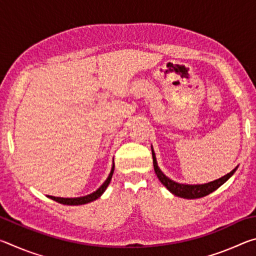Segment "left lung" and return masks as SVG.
I'll list each match as a JSON object with an SVG mask.
<instances>
[{
  "label": "left lung",
  "instance_id": "1",
  "mask_svg": "<svg viewBox=\"0 0 256 256\" xmlns=\"http://www.w3.org/2000/svg\"><path fill=\"white\" fill-rule=\"evenodd\" d=\"M152 159H154V168L156 175H157L159 180L162 182V183L166 186V188L170 190L172 194H175L176 196L184 198H203L208 196V194L212 193L214 190L220 188L224 183H226V182L230 178L234 172H235L237 170L236 167L235 170H232L230 172H228L227 175L222 177V178L210 182V183L202 184V185H185V184L176 183V182L168 178V177L159 170L154 151H152Z\"/></svg>",
  "mask_w": 256,
  "mask_h": 256
}]
</instances>
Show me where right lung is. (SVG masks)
<instances>
[{
    "mask_svg": "<svg viewBox=\"0 0 256 256\" xmlns=\"http://www.w3.org/2000/svg\"><path fill=\"white\" fill-rule=\"evenodd\" d=\"M114 168H115V164H112V170H110V174L108 175L107 180L104 182V184L99 188L97 190H94V193L89 194V196H81V198H56V196H48L52 200H54L58 203H62V204H66V206H79V204H86V203H89L92 201L97 200V198L102 196V194L105 192V190L107 188L108 184H110V182L112 180V172H114Z\"/></svg>",
    "mask_w": 256,
    "mask_h": 256,
    "instance_id": "obj_1",
    "label": "right lung"
}]
</instances>
